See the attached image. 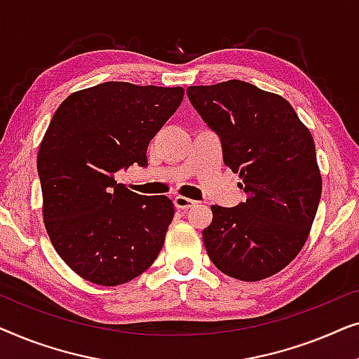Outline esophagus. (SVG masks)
I'll return each instance as SVG.
<instances>
[{
	"label": "esophagus",
	"instance_id": "esophagus-1",
	"mask_svg": "<svg viewBox=\"0 0 359 359\" xmlns=\"http://www.w3.org/2000/svg\"><path fill=\"white\" fill-rule=\"evenodd\" d=\"M173 203H175L176 209H191V208H194L196 204H198L194 199L186 198V196H176Z\"/></svg>",
	"mask_w": 359,
	"mask_h": 359
}]
</instances>
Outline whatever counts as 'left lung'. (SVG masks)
<instances>
[{"mask_svg":"<svg viewBox=\"0 0 359 359\" xmlns=\"http://www.w3.org/2000/svg\"><path fill=\"white\" fill-rule=\"evenodd\" d=\"M186 93L217 132L224 163L247 194L235 208L210 205L205 250L227 276L262 281L297 257L316 219L322 175L311 130L283 96L250 83L229 80Z\"/></svg>","mask_w":359,"mask_h":359,"instance_id":"8db88e82","label":"left lung"}]
</instances>
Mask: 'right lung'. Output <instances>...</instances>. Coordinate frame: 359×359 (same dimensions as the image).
<instances>
[{"label": "right lung", "mask_w": 359, "mask_h": 359, "mask_svg": "<svg viewBox=\"0 0 359 359\" xmlns=\"http://www.w3.org/2000/svg\"><path fill=\"white\" fill-rule=\"evenodd\" d=\"M181 86L107 81L72 93L39 147L43 225L72 271L119 286L158 257L175 215L166 196H140L114 173L147 165V147L183 101Z\"/></svg>", "instance_id": "1"}]
</instances>
